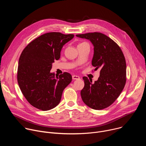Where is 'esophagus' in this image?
I'll return each mask as SVG.
<instances>
[{
    "instance_id": "34e87169",
    "label": "esophagus",
    "mask_w": 146,
    "mask_h": 146,
    "mask_svg": "<svg viewBox=\"0 0 146 146\" xmlns=\"http://www.w3.org/2000/svg\"><path fill=\"white\" fill-rule=\"evenodd\" d=\"M72 78H73V80H78V79H80V77H78V76L73 75V76H72Z\"/></svg>"
}]
</instances>
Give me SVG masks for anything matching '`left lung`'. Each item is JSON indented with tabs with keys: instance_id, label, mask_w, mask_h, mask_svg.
Here are the masks:
<instances>
[{
	"instance_id": "8db88e82",
	"label": "left lung",
	"mask_w": 146,
	"mask_h": 146,
	"mask_svg": "<svg viewBox=\"0 0 146 146\" xmlns=\"http://www.w3.org/2000/svg\"><path fill=\"white\" fill-rule=\"evenodd\" d=\"M86 38L94 45L92 65L95 70L100 69V76L92 80L83 77L84 87L81 91L82 101L91 109L102 110L108 108L119 96L125 85L126 62L119 46L111 38L99 32L76 35Z\"/></svg>"
}]
</instances>
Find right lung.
Masks as SVG:
<instances>
[{"mask_svg":"<svg viewBox=\"0 0 146 146\" xmlns=\"http://www.w3.org/2000/svg\"><path fill=\"white\" fill-rule=\"evenodd\" d=\"M73 37V34L47 33L31 41L21 54L17 81L23 94L33 107L47 111L59 103L72 77L67 72L55 76L50 70L54 60L59 59L62 47Z\"/></svg>","mask_w":146,"mask_h":146,"instance_id":"add662e5","label":"right lung"}]
</instances>
